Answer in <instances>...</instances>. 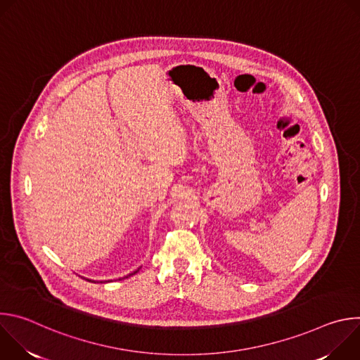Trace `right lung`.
Wrapping results in <instances>:
<instances>
[{"instance_id": "right-lung-1", "label": "right lung", "mask_w": 360, "mask_h": 360, "mask_svg": "<svg viewBox=\"0 0 360 360\" xmlns=\"http://www.w3.org/2000/svg\"><path fill=\"white\" fill-rule=\"evenodd\" d=\"M139 269H141V268H138V269H136V271H134V272H132V274H129V275H128V276H131V275H135V274H136V272H138V271H139ZM128 276H125V278H128ZM88 281H89V279H88ZM89 282H91V281H89Z\"/></svg>"}]
</instances>
